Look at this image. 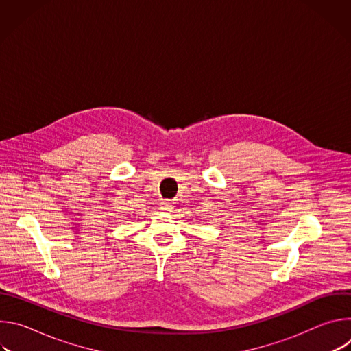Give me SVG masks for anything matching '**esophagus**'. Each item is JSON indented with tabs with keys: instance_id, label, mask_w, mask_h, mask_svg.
I'll return each mask as SVG.
<instances>
[{
	"instance_id": "obj_1",
	"label": "esophagus",
	"mask_w": 351,
	"mask_h": 351,
	"mask_svg": "<svg viewBox=\"0 0 351 351\" xmlns=\"http://www.w3.org/2000/svg\"><path fill=\"white\" fill-rule=\"evenodd\" d=\"M164 211H171V208H169V204H167V203H164V208H162Z\"/></svg>"
}]
</instances>
